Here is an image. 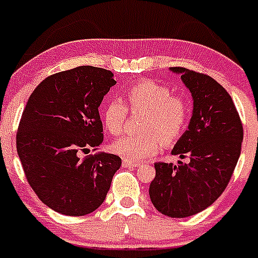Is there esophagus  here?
Here are the masks:
<instances>
[{"label": "esophagus", "instance_id": "esophagus-1", "mask_svg": "<svg viewBox=\"0 0 258 258\" xmlns=\"http://www.w3.org/2000/svg\"><path fill=\"white\" fill-rule=\"evenodd\" d=\"M123 166H124V167H136V166H140V162H137V161L124 160L123 161Z\"/></svg>", "mask_w": 258, "mask_h": 258}]
</instances>
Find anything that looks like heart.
<instances>
[{
    "label": "heart",
    "instance_id": "b5f03b06",
    "mask_svg": "<svg viewBox=\"0 0 258 258\" xmlns=\"http://www.w3.org/2000/svg\"><path fill=\"white\" fill-rule=\"evenodd\" d=\"M123 101L111 98L102 107V121L113 136L123 132L128 107L145 111L142 134L127 135L113 144V151L126 160L141 161L156 155L165 144L177 141L191 116V103L184 95H172L170 87L151 80L135 82L122 93ZM127 106H126L125 105Z\"/></svg>",
    "mask_w": 258,
    "mask_h": 258
}]
</instances>
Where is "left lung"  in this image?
I'll return each instance as SVG.
<instances>
[{
    "mask_svg": "<svg viewBox=\"0 0 258 258\" xmlns=\"http://www.w3.org/2000/svg\"><path fill=\"white\" fill-rule=\"evenodd\" d=\"M192 93L188 130L172 155L188 158L177 165L156 162L150 197L156 210L173 218L194 216L222 195L237 165L243 127L227 91L212 77L183 67H171Z\"/></svg>",
    "mask_w": 258,
    "mask_h": 258,
    "instance_id": "left-lung-1",
    "label": "left lung"
}]
</instances>
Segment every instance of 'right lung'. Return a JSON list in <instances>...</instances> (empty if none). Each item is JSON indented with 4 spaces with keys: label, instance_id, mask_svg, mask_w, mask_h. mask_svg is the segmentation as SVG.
<instances>
[{
    "label": "right lung",
    "instance_id": "add662e5",
    "mask_svg": "<svg viewBox=\"0 0 258 258\" xmlns=\"http://www.w3.org/2000/svg\"><path fill=\"white\" fill-rule=\"evenodd\" d=\"M116 85L113 74L80 66L45 79L31 93L16 135L17 153L28 183L56 212L83 216L105 201L121 158L97 152L103 141L100 107Z\"/></svg>",
    "mask_w": 258,
    "mask_h": 258
}]
</instances>
